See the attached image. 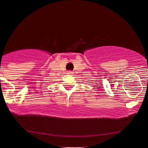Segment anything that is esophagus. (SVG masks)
<instances>
[{
    "mask_svg": "<svg viewBox=\"0 0 148 148\" xmlns=\"http://www.w3.org/2000/svg\"><path fill=\"white\" fill-rule=\"evenodd\" d=\"M68 74H72L73 72H72V71H68Z\"/></svg>",
    "mask_w": 148,
    "mask_h": 148,
    "instance_id": "34e87169",
    "label": "esophagus"
}]
</instances>
